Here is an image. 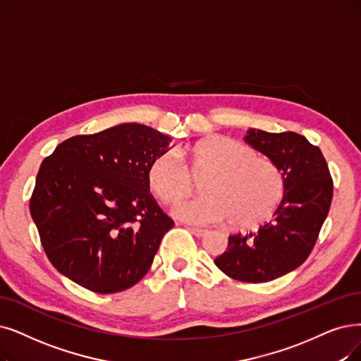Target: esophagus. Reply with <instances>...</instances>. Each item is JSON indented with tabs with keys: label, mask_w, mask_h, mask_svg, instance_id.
<instances>
[{
	"label": "esophagus",
	"mask_w": 361,
	"mask_h": 361,
	"mask_svg": "<svg viewBox=\"0 0 361 361\" xmlns=\"http://www.w3.org/2000/svg\"><path fill=\"white\" fill-rule=\"evenodd\" d=\"M190 231L195 237H203L206 234V229H201V228H190Z\"/></svg>",
	"instance_id": "1"
}]
</instances>
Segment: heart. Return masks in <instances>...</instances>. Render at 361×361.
<instances>
[{
    "mask_svg": "<svg viewBox=\"0 0 361 361\" xmlns=\"http://www.w3.org/2000/svg\"><path fill=\"white\" fill-rule=\"evenodd\" d=\"M201 195L180 203L175 213L186 224L207 226L229 219L238 228L261 224L279 207L286 192L281 169L235 139L209 136L179 149L158 152L147 180L166 204L178 203L200 178Z\"/></svg>",
    "mask_w": 361,
    "mask_h": 361,
    "instance_id": "heart-1",
    "label": "heart"
}]
</instances>
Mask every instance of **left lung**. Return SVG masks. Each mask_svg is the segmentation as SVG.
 I'll list each match as a JSON object with an SVG mask.
<instances>
[{
  "label": "left lung",
  "instance_id": "8db88e82",
  "mask_svg": "<svg viewBox=\"0 0 361 361\" xmlns=\"http://www.w3.org/2000/svg\"><path fill=\"white\" fill-rule=\"evenodd\" d=\"M244 140L281 169L286 192L272 219L255 233L229 235L214 264L234 280L265 283L307 261L327 218L334 180L320 148L304 136L250 128Z\"/></svg>",
  "mask_w": 361,
  "mask_h": 361
}]
</instances>
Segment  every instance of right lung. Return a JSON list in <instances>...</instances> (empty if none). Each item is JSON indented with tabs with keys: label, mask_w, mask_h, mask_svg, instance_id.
Wrapping results in <instances>:
<instances>
[{
	"label": "right lung",
	"mask_w": 361,
	"mask_h": 361,
	"mask_svg": "<svg viewBox=\"0 0 361 361\" xmlns=\"http://www.w3.org/2000/svg\"><path fill=\"white\" fill-rule=\"evenodd\" d=\"M171 139L124 123L59 143L41 163L30 201L53 267L92 292L135 286L173 222L149 192L147 169Z\"/></svg>",
	"instance_id": "1"
}]
</instances>
